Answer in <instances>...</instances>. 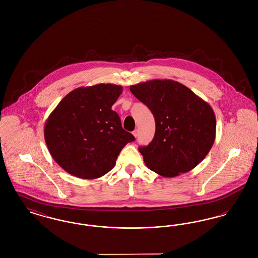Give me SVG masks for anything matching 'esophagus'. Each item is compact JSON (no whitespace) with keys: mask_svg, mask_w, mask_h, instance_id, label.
I'll list each match as a JSON object with an SVG mask.
<instances>
[{"mask_svg":"<svg viewBox=\"0 0 258 258\" xmlns=\"http://www.w3.org/2000/svg\"><path fill=\"white\" fill-rule=\"evenodd\" d=\"M133 135H134V136L136 138V137H137V135H138V131H137V130H135V131L133 132Z\"/></svg>","mask_w":258,"mask_h":258,"instance_id":"1","label":"esophagus"}]
</instances>
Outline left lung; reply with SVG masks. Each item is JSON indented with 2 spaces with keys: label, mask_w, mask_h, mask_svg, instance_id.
Wrapping results in <instances>:
<instances>
[{
  "label": "left lung",
  "mask_w": 258,
  "mask_h": 258,
  "mask_svg": "<svg viewBox=\"0 0 258 258\" xmlns=\"http://www.w3.org/2000/svg\"><path fill=\"white\" fill-rule=\"evenodd\" d=\"M152 111L156 133L139 147L149 169L172 178L190 171L208 155L216 139V116L208 102L170 79H154L130 87Z\"/></svg>",
  "instance_id": "8db88e82"
}]
</instances>
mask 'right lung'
Returning a JSON list of instances; mask_svg holds the SVG:
<instances>
[{
  "instance_id": "right-lung-1",
  "label": "right lung",
  "mask_w": 258,
  "mask_h": 258,
  "mask_svg": "<svg viewBox=\"0 0 258 258\" xmlns=\"http://www.w3.org/2000/svg\"><path fill=\"white\" fill-rule=\"evenodd\" d=\"M123 87L100 83L69 93L44 124L50 155L64 171L81 179H97L115 166L120 152L135 136L122 127L111 107Z\"/></svg>"
}]
</instances>
